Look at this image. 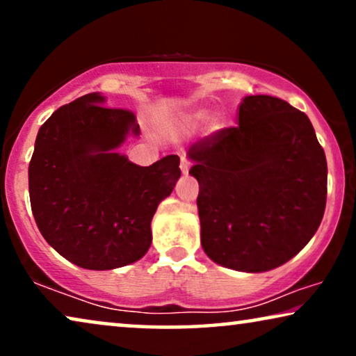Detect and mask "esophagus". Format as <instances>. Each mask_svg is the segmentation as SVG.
Instances as JSON below:
<instances>
[{"instance_id":"34e87169","label":"esophagus","mask_w":356,"mask_h":356,"mask_svg":"<svg viewBox=\"0 0 356 356\" xmlns=\"http://www.w3.org/2000/svg\"><path fill=\"white\" fill-rule=\"evenodd\" d=\"M179 168H181V172L184 175H188L189 168H191V162H189L186 157H181V163H179Z\"/></svg>"}]
</instances>
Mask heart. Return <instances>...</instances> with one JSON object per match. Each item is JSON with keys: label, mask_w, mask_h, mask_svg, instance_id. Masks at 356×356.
Segmentation results:
<instances>
[{"label": "heart", "mask_w": 356, "mask_h": 356, "mask_svg": "<svg viewBox=\"0 0 356 356\" xmlns=\"http://www.w3.org/2000/svg\"><path fill=\"white\" fill-rule=\"evenodd\" d=\"M207 116H209L207 110H202V108L193 110L183 116L181 123L184 126H188V128H194V126H199L201 123H204V121L207 120Z\"/></svg>", "instance_id": "obj_1"}]
</instances>
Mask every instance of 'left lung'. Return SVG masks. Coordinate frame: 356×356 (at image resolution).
I'll return each mask as SVG.
<instances>
[{"mask_svg": "<svg viewBox=\"0 0 356 356\" xmlns=\"http://www.w3.org/2000/svg\"><path fill=\"white\" fill-rule=\"evenodd\" d=\"M199 183L201 245L241 272L275 269L321 225L327 162L308 116L270 95L245 97L238 124L188 150Z\"/></svg>", "mask_w": 356, "mask_h": 356, "instance_id": "1", "label": "left lung"}]
</instances>
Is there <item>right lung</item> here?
<instances>
[{"label": "right lung", "instance_id": "1", "mask_svg": "<svg viewBox=\"0 0 356 356\" xmlns=\"http://www.w3.org/2000/svg\"><path fill=\"white\" fill-rule=\"evenodd\" d=\"M87 94L63 105L38 129L29 194L37 227L72 264L110 270L139 261L152 243L150 222L179 175V157L139 167L115 152L139 136L136 115Z\"/></svg>", "mask_w": 356, "mask_h": 356}]
</instances>
